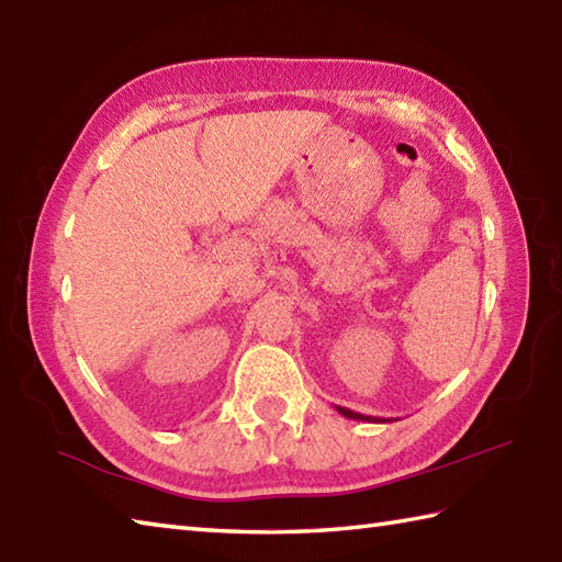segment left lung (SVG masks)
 Instances as JSON below:
<instances>
[{
  "mask_svg": "<svg viewBox=\"0 0 562 562\" xmlns=\"http://www.w3.org/2000/svg\"><path fill=\"white\" fill-rule=\"evenodd\" d=\"M336 411H339L341 416H346V418H353V420H368V423H390V420H392V418H375V416L356 414V411H351V408H344V406H336Z\"/></svg>",
  "mask_w": 562,
  "mask_h": 562,
  "instance_id": "left-lung-1",
  "label": "left lung"
}]
</instances>
